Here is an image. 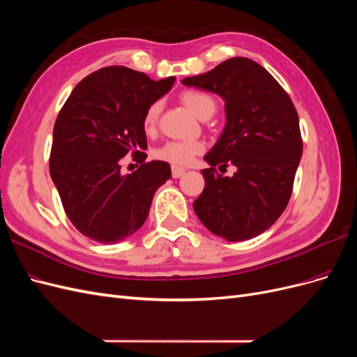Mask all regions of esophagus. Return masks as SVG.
<instances>
[{"label":"esophagus","mask_w":357,"mask_h":357,"mask_svg":"<svg viewBox=\"0 0 357 357\" xmlns=\"http://www.w3.org/2000/svg\"><path fill=\"white\" fill-rule=\"evenodd\" d=\"M172 177L174 178H178V177H181L183 174H185L186 172V169L185 168H180V167H176V165H172Z\"/></svg>","instance_id":"1"}]
</instances>
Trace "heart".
I'll return each mask as SVG.
<instances>
[{
	"mask_svg": "<svg viewBox=\"0 0 357 357\" xmlns=\"http://www.w3.org/2000/svg\"><path fill=\"white\" fill-rule=\"evenodd\" d=\"M180 100L188 109H190L198 117H210L218 109V102L213 96L207 92L197 91V89H186L180 93ZM162 105L159 101L150 104L143 116V129L146 134H153L158 128L159 114ZM204 143L198 139H177V142H168L164 146L156 149L155 158L159 160H165L168 164L176 167L188 165L193 160L197 155L204 152Z\"/></svg>",
	"mask_w": 357,
	"mask_h": 357,
	"instance_id": "b5f03b06",
	"label": "heart"
}]
</instances>
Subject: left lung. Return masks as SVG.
Listing matches in <instances>:
<instances>
[{
    "instance_id": "8db88e82",
    "label": "left lung",
    "mask_w": 357,
    "mask_h": 357,
    "mask_svg": "<svg viewBox=\"0 0 357 357\" xmlns=\"http://www.w3.org/2000/svg\"><path fill=\"white\" fill-rule=\"evenodd\" d=\"M183 84L225 100L226 126L205 155V186L193 202L199 220L228 241L261 235L282 215L294 190L302 156L298 112L287 92L262 66L231 58L214 70L186 77ZM237 167L223 178L215 167Z\"/></svg>"
}]
</instances>
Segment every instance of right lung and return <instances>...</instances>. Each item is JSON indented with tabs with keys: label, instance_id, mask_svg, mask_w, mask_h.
Returning <instances> with one entry per match:
<instances>
[{
	"label": "right lung",
	"instance_id": "right-lung-1",
	"mask_svg": "<svg viewBox=\"0 0 357 357\" xmlns=\"http://www.w3.org/2000/svg\"><path fill=\"white\" fill-rule=\"evenodd\" d=\"M174 82L104 67L75 86L61 109L49 169L68 219L88 238L113 244L131 236L146 222L158 188L171 178L169 164L144 162L142 150L144 112ZM128 153L140 167L122 176L120 160Z\"/></svg>",
	"mask_w": 357,
	"mask_h": 357
}]
</instances>
